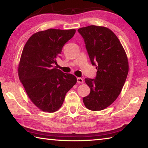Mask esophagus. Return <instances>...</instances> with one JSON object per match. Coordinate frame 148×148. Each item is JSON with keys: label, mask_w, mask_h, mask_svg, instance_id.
Wrapping results in <instances>:
<instances>
[{"label": "esophagus", "mask_w": 148, "mask_h": 148, "mask_svg": "<svg viewBox=\"0 0 148 148\" xmlns=\"http://www.w3.org/2000/svg\"><path fill=\"white\" fill-rule=\"evenodd\" d=\"M77 82L78 84H84V79L82 78V77H77Z\"/></svg>", "instance_id": "esophagus-1"}]
</instances>
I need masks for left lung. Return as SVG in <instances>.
Here are the masks:
<instances>
[{
  "instance_id": "left-lung-1",
  "label": "left lung",
  "mask_w": 148,
  "mask_h": 148,
  "mask_svg": "<svg viewBox=\"0 0 148 148\" xmlns=\"http://www.w3.org/2000/svg\"><path fill=\"white\" fill-rule=\"evenodd\" d=\"M77 31L97 69L95 79H85L91 91L83 102L87 109L100 111L110 106L121 93L129 72L128 58L118 38L107 27L90 25Z\"/></svg>"
}]
</instances>
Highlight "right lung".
I'll list each match as a JSON object with an SVG mask.
<instances>
[{"label": "right lung", "mask_w": 148, "mask_h": 148, "mask_svg": "<svg viewBox=\"0 0 148 148\" xmlns=\"http://www.w3.org/2000/svg\"><path fill=\"white\" fill-rule=\"evenodd\" d=\"M76 29H49L32 35L22 51L18 76L29 98L43 112L53 113L62 106L76 77L56 68V59Z\"/></svg>", "instance_id": "add662e5"}]
</instances>
